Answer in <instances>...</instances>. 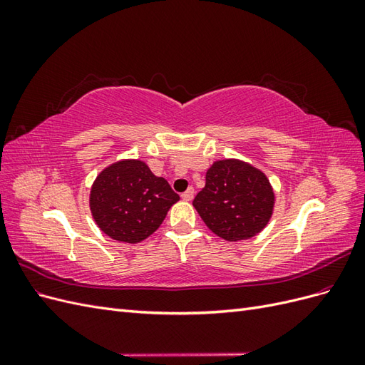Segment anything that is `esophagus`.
Wrapping results in <instances>:
<instances>
[{
	"instance_id": "obj_1",
	"label": "esophagus",
	"mask_w": 365,
	"mask_h": 365,
	"mask_svg": "<svg viewBox=\"0 0 365 365\" xmlns=\"http://www.w3.org/2000/svg\"><path fill=\"white\" fill-rule=\"evenodd\" d=\"M193 196H195V190H193V187H190L189 190H185L182 195H181V197L184 201H192L193 200Z\"/></svg>"
}]
</instances>
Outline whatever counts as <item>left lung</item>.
I'll return each mask as SVG.
<instances>
[{
  "instance_id": "obj_1",
  "label": "left lung",
  "mask_w": 365,
  "mask_h": 365,
  "mask_svg": "<svg viewBox=\"0 0 365 365\" xmlns=\"http://www.w3.org/2000/svg\"><path fill=\"white\" fill-rule=\"evenodd\" d=\"M274 190L262 170L240 160L215 161L193 207L205 225L228 242L251 239L267 227Z\"/></svg>"
}]
</instances>
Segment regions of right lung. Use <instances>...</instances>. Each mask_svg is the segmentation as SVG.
<instances>
[{"instance_id": "right-lung-1", "label": "right lung", "mask_w": 365, "mask_h": 365, "mask_svg": "<svg viewBox=\"0 0 365 365\" xmlns=\"http://www.w3.org/2000/svg\"><path fill=\"white\" fill-rule=\"evenodd\" d=\"M180 200L169 182L146 163L121 160L97 176L90 195L96 224L118 242L137 244L155 231L169 208Z\"/></svg>"}]
</instances>
